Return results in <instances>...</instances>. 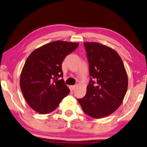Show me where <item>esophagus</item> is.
<instances>
[{
    "label": "esophagus",
    "mask_w": 147,
    "mask_h": 147,
    "mask_svg": "<svg viewBox=\"0 0 147 147\" xmlns=\"http://www.w3.org/2000/svg\"><path fill=\"white\" fill-rule=\"evenodd\" d=\"M69 88L70 90H74L75 89H76V86H70Z\"/></svg>",
    "instance_id": "1"
}]
</instances>
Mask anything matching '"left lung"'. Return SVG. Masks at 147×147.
<instances>
[{
	"mask_svg": "<svg viewBox=\"0 0 147 147\" xmlns=\"http://www.w3.org/2000/svg\"><path fill=\"white\" fill-rule=\"evenodd\" d=\"M84 45L90 78L86 96L77 100L87 115L102 118L115 112L121 104L128 89V76L115 50L96 42Z\"/></svg>",
	"mask_w": 147,
	"mask_h": 147,
	"instance_id": "left-lung-1",
	"label": "left lung"
}]
</instances>
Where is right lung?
<instances>
[{"label":"right lung","mask_w":147,"mask_h":147,"mask_svg":"<svg viewBox=\"0 0 147 147\" xmlns=\"http://www.w3.org/2000/svg\"><path fill=\"white\" fill-rule=\"evenodd\" d=\"M79 45L53 41L37 48L28 57L21 74L20 87L29 106L36 111L43 115L52 112L69 94L70 90L61 79V65Z\"/></svg>","instance_id":"right-lung-1"}]
</instances>
